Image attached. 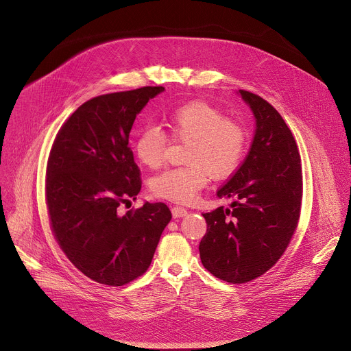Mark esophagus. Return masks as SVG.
<instances>
[{
	"mask_svg": "<svg viewBox=\"0 0 351 351\" xmlns=\"http://www.w3.org/2000/svg\"><path fill=\"white\" fill-rule=\"evenodd\" d=\"M189 213V210L183 206H173L172 208V216L173 219H180V217H184L186 215Z\"/></svg>",
	"mask_w": 351,
	"mask_h": 351,
	"instance_id": "34e87169",
	"label": "esophagus"
}]
</instances>
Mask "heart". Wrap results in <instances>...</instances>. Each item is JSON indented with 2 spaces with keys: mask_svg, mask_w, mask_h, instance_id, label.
<instances>
[{
  "mask_svg": "<svg viewBox=\"0 0 351 351\" xmlns=\"http://www.w3.org/2000/svg\"><path fill=\"white\" fill-rule=\"evenodd\" d=\"M169 134L186 142V167L167 169L152 180V191L164 199L189 204L208 182L209 173L215 178L230 175L241 162L247 136L244 128L223 112L205 103L189 101L164 115ZM167 149V135L156 127L142 130L134 152L139 162L147 168L162 164Z\"/></svg>",
  "mask_w": 351,
  "mask_h": 351,
  "instance_id": "heart-1",
  "label": "heart"
}]
</instances>
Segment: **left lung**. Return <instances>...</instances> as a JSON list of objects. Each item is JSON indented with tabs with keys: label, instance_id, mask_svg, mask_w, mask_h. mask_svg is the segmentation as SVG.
I'll list each match as a JSON object with an SVG mask.
<instances>
[{
	"label": "left lung",
	"instance_id": "left-lung-1",
	"mask_svg": "<svg viewBox=\"0 0 351 351\" xmlns=\"http://www.w3.org/2000/svg\"><path fill=\"white\" fill-rule=\"evenodd\" d=\"M237 95L254 114V141L245 161L216 193L236 201L202 213L208 227L198 250L204 267L215 277L244 284L270 270L293 236L302 165L280 112L255 93L240 89Z\"/></svg>",
	"mask_w": 351,
	"mask_h": 351
}]
</instances>
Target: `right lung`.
Masks as SVG:
<instances>
[{
  "label": "right lung",
  "instance_id": "1",
  "mask_svg": "<svg viewBox=\"0 0 351 351\" xmlns=\"http://www.w3.org/2000/svg\"><path fill=\"white\" fill-rule=\"evenodd\" d=\"M162 86L93 97L59 131L47 168V206L53 234L69 261L90 280L121 287L150 266L172 219L164 202L125 215L142 182L128 147L136 115Z\"/></svg>",
  "mask_w": 351,
  "mask_h": 351
}]
</instances>
